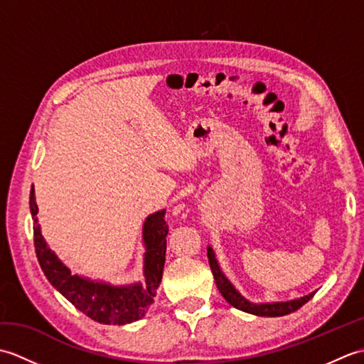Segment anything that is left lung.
<instances>
[{
  "label": "left lung",
  "instance_id": "8db88e82",
  "mask_svg": "<svg viewBox=\"0 0 364 364\" xmlns=\"http://www.w3.org/2000/svg\"><path fill=\"white\" fill-rule=\"evenodd\" d=\"M208 261H210L215 284H218V289L220 291L223 299H225L231 306H235V308H237V310L245 311V313L257 314V316H267V318H277V316H284V314L297 311L300 306H304L306 301L316 294V291H314L311 294H308V296H304V297L296 299V300H289V301H274V304H252V301L244 299L241 294L236 291L235 286L230 283L228 278L223 275L211 247H208Z\"/></svg>",
  "mask_w": 364,
  "mask_h": 364
}]
</instances>
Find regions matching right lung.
I'll list each match as a JSON object with an SVG mask.
<instances>
[{
  "instance_id": "right-lung-1",
  "label": "right lung",
  "mask_w": 364,
  "mask_h": 364,
  "mask_svg": "<svg viewBox=\"0 0 364 364\" xmlns=\"http://www.w3.org/2000/svg\"><path fill=\"white\" fill-rule=\"evenodd\" d=\"M31 214L34 218V247L36 255L45 277L63 296L75 305L81 313L95 322L106 326H125L145 316L153 304L159 288L162 270L166 262V237L168 225L166 223V211H158L146 218L142 236L145 244L144 277L145 283L128 286H112L103 282H92L89 278L73 275L70 269L63 264L54 252L46 245L37 225V203L34 188L29 194Z\"/></svg>"
}]
</instances>
